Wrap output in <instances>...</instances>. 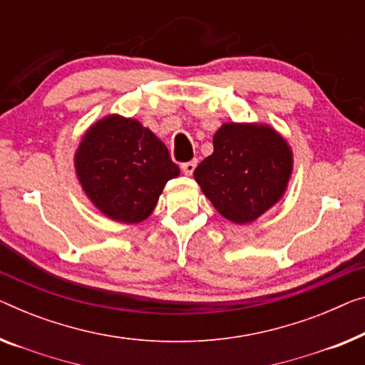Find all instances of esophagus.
<instances>
[{
    "label": "esophagus",
    "mask_w": 365,
    "mask_h": 365,
    "mask_svg": "<svg viewBox=\"0 0 365 365\" xmlns=\"http://www.w3.org/2000/svg\"><path fill=\"white\" fill-rule=\"evenodd\" d=\"M195 167H197V159L188 160V162H185V164H182V170L185 175H192V173L195 172Z\"/></svg>",
    "instance_id": "34e87169"
}]
</instances>
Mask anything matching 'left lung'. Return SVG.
Listing matches in <instances>:
<instances>
[{"instance_id":"1","label":"left lung","mask_w":365,"mask_h":365,"mask_svg":"<svg viewBox=\"0 0 365 365\" xmlns=\"http://www.w3.org/2000/svg\"><path fill=\"white\" fill-rule=\"evenodd\" d=\"M213 148L193 177L226 220L246 225L282 198L292 173V150L274 129L226 123L216 130Z\"/></svg>"}]
</instances>
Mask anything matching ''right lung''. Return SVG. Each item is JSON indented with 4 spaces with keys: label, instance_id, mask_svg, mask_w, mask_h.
I'll use <instances>...</instances> for the list:
<instances>
[{
    "label": "right lung",
    "instance_id": "1",
    "mask_svg": "<svg viewBox=\"0 0 365 365\" xmlns=\"http://www.w3.org/2000/svg\"><path fill=\"white\" fill-rule=\"evenodd\" d=\"M75 167L96 208L121 222L145 220L164 185L180 173L150 129L116 114L86 130L75 154Z\"/></svg>",
    "mask_w": 365,
    "mask_h": 365
}]
</instances>
